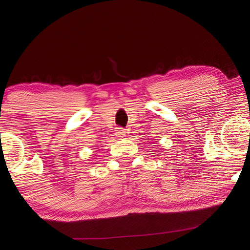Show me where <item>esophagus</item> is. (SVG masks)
Instances as JSON below:
<instances>
[{"label": "esophagus", "instance_id": "esophagus-1", "mask_svg": "<svg viewBox=\"0 0 250 250\" xmlns=\"http://www.w3.org/2000/svg\"><path fill=\"white\" fill-rule=\"evenodd\" d=\"M117 134H118V137H120V138H124L125 135L126 134V131H125V129L119 128V130L117 131Z\"/></svg>", "mask_w": 250, "mask_h": 250}]
</instances>
